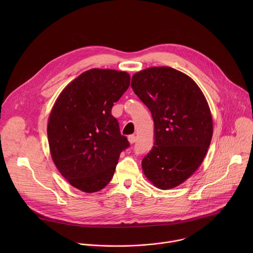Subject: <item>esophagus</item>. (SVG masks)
<instances>
[{
  "mask_svg": "<svg viewBox=\"0 0 253 253\" xmlns=\"http://www.w3.org/2000/svg\"><path fill=\"white\" fill-rule=\"evenodd\" d=\"M128 141H129L130 144L135 143V141H136V136H135V135H129V136H128Z\"/></svg>",
  "mask_w": 253,
  "mask_h": 253,
  "instance_id": "1",
  "label": "esophagus"
}]
</instances>
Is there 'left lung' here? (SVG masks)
Here are the masks:
<instances>
[{
    "instance_id": "1",
    "label": "left lung",
    "mask_w": 253,
    "mask_h": 253,
    "mask_svg": "<svg viewBox=\"0 0 253 253\" xmlns=\"http://www.w3.org/2000/svg\"><path fill=\"white\" fill-rule=\"evenodd\" d=\"M131 87L154 121V146L142 160L143 172L157 188H174L197 170L210 145L208 103L189 76L170 67L138 72Z\"/></svg>"
}]
</instances>
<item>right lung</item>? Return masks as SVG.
I'll use <instances>...</instances> for the list:
<instances>
[{
    "mask_svg": "<svg viewBox=\"0 0 253 253\" xmlns=\"http://www.w3.org/2000/svg\"><path fill=\"white\" fill-rule=\"evenodd\" d=\"M129 85L126 72L91 69L68 84L53 106L47 128L52 159L67 181L83 192L109 183L120 153L130 146L111 114Z\"/></svg>",
    "mask_w": 253,
    "mask_h": 253,
    "instance_id": "obj_1",
    "label": "right lung"
}]
</instances>
